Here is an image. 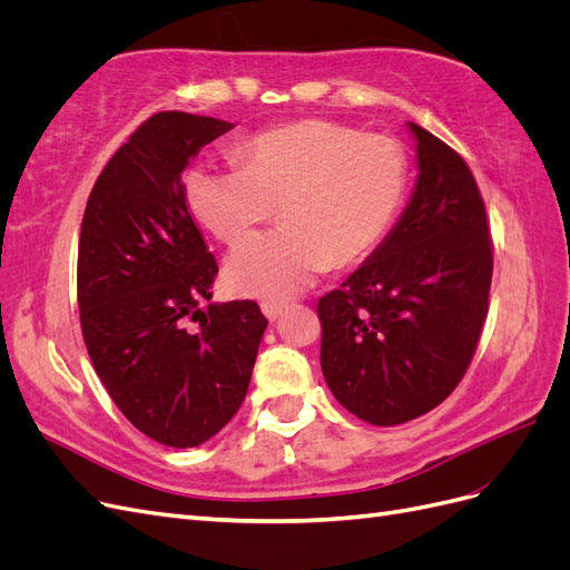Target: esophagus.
Returning a JSON list of instances; mask_svg holds the SVG:
<instances>
[{
  "label": "esophagus",
  "instance_id": "34e87169",
  "mask_svg": "<svg viewBox=\"0 0 570 570\" xmlns=\"http://www.w3.org/2000/svg\"><path fill=\"white\" fill-rule=\"evenodd\" d=\"M262 312L268 321H278L287 312V304L285 302H262Z\"/></svg>",
  "mask_w": 570,
  "mask_h": 570
}]
</instances>
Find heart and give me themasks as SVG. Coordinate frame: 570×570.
<instances>
[{
  "label": "heart",
  "instance_id": "b5f03b06",
  "mask_svg": "<svg viewBox=\"0 0 570 570\" xmlns=\"http://www.w3.org/2000/svg\"><path fill=\"white\" fill-rule=\"evenodd\" d=\"M237 157L239 166H189L183 193L189 212L226 245H237L281 206L283 226L247 239L226 264L233 292L266 302L295 297L331 264L368 256L406 193L400 142L333 120L254 135Z\"/></svg>",
  "mask_w": 570,
  "mask_h": 570
}]
</instances>
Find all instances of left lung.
<instances>
[{
    "mask_svg": "<svg viewBox=\"0 0 570 570\" xmlns=\"http://www.w3.org/2000/svg\"><path fill=\"white\" fill-rule=\"evenodd\" d=\"M419 178L402 218L340 289L318 302L321 368L361 421L400 425L461 383L488 318L492 239L471 168L409 124Z\"/></svg>",
    "mask_w": 570,
    "mask_h": 570,
    "instance_id": "1",
    "label": "left lung"
}]
</instances>
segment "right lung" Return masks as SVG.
<instances>
[{
	"instance_id": "right-lung-1",
	"label": "right lung",
	"mask_w": 570,
	"mask_h": 570,
	"mask_svg": "<svg viewBox=\"0 0 570 570\" xmlns=\"http://www.w3.org/2000/svg\"><path fill=\"white\" fill-rule=\"evenodd\" d=\"M233 124L161 111L101 170L78 243V308L92 366L120 413L166 446L214 438L249 387L266 316L212 299L214 254L189 216L183 170Z\"/></svg>"
}]
</instances>
